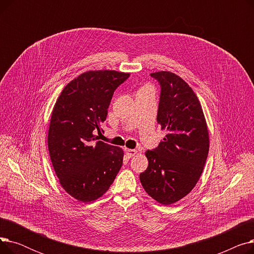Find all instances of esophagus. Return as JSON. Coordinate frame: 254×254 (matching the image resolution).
I'll return each mask as SVG.
<instances>
[{"label": "esophagus", "instance_id": "esophagus-1", "mask_svg": "<svg viewBox=\"0 0 254 254\" xmlns=\"http://www.w3.org/2000/svg\"><path fill=\"white\" fill-rule=\"evenodd\" d=\"M125 151H126V154L127 155L128 158L132 157V156H134V155L137 153V150H136V149H128V148H126Z\"/></svg>", "mask_w": 254, "mask_h": 254}]
</instances>
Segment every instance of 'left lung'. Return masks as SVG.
Masks as SVG:
<instances>
[{"instance_id":"1","label":"left lung","mask_w":254,"mask_h":254,"mask_svg":"<svg viewBox=\"0 0 254 254\" xmlns=\"http://www.w3.org/2000/svg\"><path fill=\"white\" fill-rule=\"evenodd\" d=\"M161 85L157 124L168 134L153 150L145 153L148 168L140 181L152 198L171 205L194 188L209 152L206 119L191 87L174 73H151Z\"/></svg>"}]
</instances>
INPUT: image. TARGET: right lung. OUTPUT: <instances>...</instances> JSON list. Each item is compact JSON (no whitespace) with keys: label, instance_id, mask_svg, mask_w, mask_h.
<instances>
[{"label":"right lung","instance_id":"obj_1","mask_svg":"<svg viewBox=\"0 0 254 254\" xmlns=\"http://www.w3.org/2000/svg\"><path fill=\"white\" fill-rule=\"evenodd\" d=\"M128 73L88 71L66 84L53 107L48 150L63 189L87 203L109 190L123 166L124 150L97 141L115 89Z\"/></svg>","mask_w":254,"mask_h":254}]
</instances>
